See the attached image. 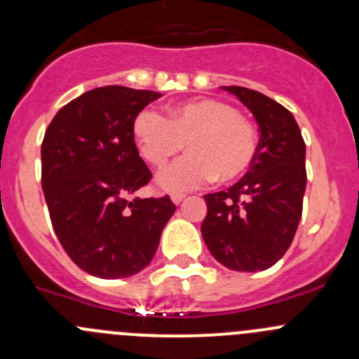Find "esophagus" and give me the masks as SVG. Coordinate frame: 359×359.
<instances>
[{
  "instance_id": "34e87169",
  "label": "esophagus",
  "mask_w": 359,
  "mask_h": 359,
  "mask_svg": "<svg viewBox=\"0 0 359 359\" xmlns=\"http://www.w3.org/2000/svg\"><path fill=\"white\" fill-rule=\"evenodd\" d=\"M170 198H172V201L175 203V205H180V203L184 201V198H186V194H184V193H172V196H170Z\"/></svg>"
}]
</instances>
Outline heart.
Returning a JSON list of instances; mask_svg holds the SVG:
<instances>
[{"label":"heart","instance_id":"heart-1","mask_svg":"<svg viewBox=\"0 0 359 359\" xmlns=\"http://www.w3.org/2000/svg\"><path fill=\"white\" fill-rule=\"evenodd\" d=\"M170 118L146 107L133 119L140 154L154 166H165L187 144L189 156L158 175L166 191H189L210 182H231L243 175L257 156V132L229 104L194 100L170 107Z\"/></svg>","mask_w":359,"mask_h":359}]
</instances>
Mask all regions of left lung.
Instances as JSON below:
<instances>
[{
    "instance_id": "obj_1",
    "label": "left lung",
    "mask_w": 359,
    "mask_h": 359,
    "mask_svg": "<svg viewBox=\"0 0 359 359\" xmlns=\"http://www.w3.org/2000/svg\"><path fill=\"white\" fill-rule=\"evenodd\" d=\"M222 88L252 111L260 140L243 179L205 194L201 234L222 266L255 273L274 266L295 236L307 182L306 144L292 112L276 100L245 86Z\"/></svg>"
}]
</instances>
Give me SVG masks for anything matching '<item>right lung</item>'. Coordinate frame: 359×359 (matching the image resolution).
<instances>
[{"mask_svg":"<svg viewBox=\"0 0 359 359\" xmlns=\"http://www.w3.org/2000/svg\"><path fill=\"white\" fill-rule=\"evenodd\" d=\"M161 97L100 86L66 104L45 132L41 186L50 220L72 262L104 280L142 271L175 212L170 196L135 198L153 173L139 156L133 119Z\"/></svg>","mask_w":359,"mask_h":359,"instance_id":"1","label":"right lung"}]
</instances>
